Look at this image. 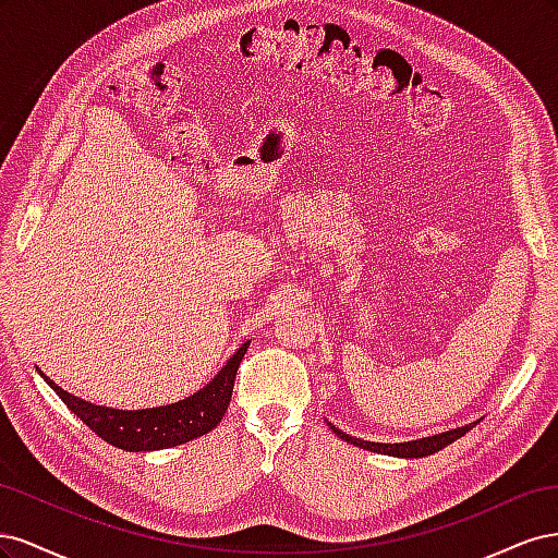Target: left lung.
<instances>
[{
    "mask_svg": "<svg viewBox=\"0 0 558 558\" xmlns=\"http://www.w3.org/2000/svg\"><path fill=\"white\" fill-rule=\"evenodd\" d=\"M326 424L330 426V430L340 437V440L353 445V447H361V449H367V451H375V453H384V456H396V459H424V456H430L435 451L445 449L447 445L459 440L461 435H465L472 426H477V421H472V424H465L461 428H451V430H445V433H437V435H428V437H418V440H410V442H367V440H361V437H351L347 435L344 430L335 428L330 421H326Z\"/></svg>",
    "mask_w": 558,
    "mask_h": 558,
    "instance_id": "obj_1",
    "label": "left lung"
}]
</instances>
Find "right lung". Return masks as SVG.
Returning a JSON list of instances; mask_svg holds the SVG:
<instances>
[{"label":"right lung","mask_w":558,"mask_h":558,"mask_svg":"<svg viewBox=\"0 0 558 558\" xmlns=\"http://www.w3.org/2000/svg\"><path fill=\"white\" fill-rule=\"evenodd\" d=\"M248 344L251 340L234 351L228 363L218 369V375L207 386H202L197 393L172 404L146 410H113L105 408V404H93L66 393L53 379L46 377L39 367L37 369L66 408L95 435L102 437L105 442L125 451H156L191 442L221 424L232 398L234 375H238Z\"/></svg>","instance_id":"right-lung-1"}]
</instances>
